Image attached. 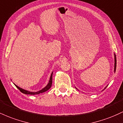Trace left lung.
Wrapping results in <instances>:
<instances>
[{"mask_svg": "<svg viewBox=\"0 0 123 123\" xmlns=\"http://www.w3.org/2000/svg\"><path fill=\"white\" fill-rule=\"evenodd\" d=\"M114 55H115V67H114V72L115 73L116 69V54L115 53H114ZM107 86H106V87L104 89H105L106 88ZM76 88L77 89V90H78V89H77V88Z\"/></svg>", "mask_w": 123, "mask_h": 123, "instance_id": "1", "label": "left lung"}]
</instances>
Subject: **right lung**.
I'll return each instance as SVG.
<instances>
[{"instance_id":"add662e5","label":"right lung","mask_w":123,"mask_h":123,"mask_svg":"<svg viewBox=\"0 0 123 123\" xmlns=\"http://www.w3.org/2000/svg\"><path fill=\"white\" fill-rule=\"evenodd\" d=\"M53 72L51 73V74L50 80H49V83L47 84V86H46L45 87H44L43 88H42V90H39V91H36V92H32V91H28V90H24V89H22V88H20V87H18V86L15 85V84H14V85L16 86L17 88L21 92L23 93V94H29V95H37V94H40V93H43V92H46V91H47V90H49V89L51 88V85H52V81H53V79H52L53 78Z\"/></svg>"}]
</instances>
